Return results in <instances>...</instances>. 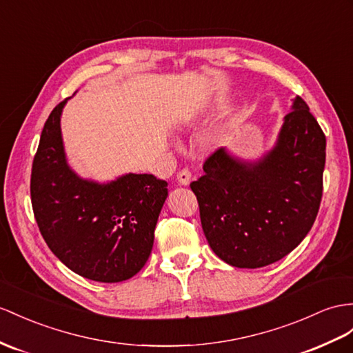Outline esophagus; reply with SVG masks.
<instances>
[{
  "mask_svg": "<svg viewBox=\"0 0 353 353\" xmlns=\"http://www.w3.org/2000/svg\"><path fill=\"white\" fill-rule=\"evenodd\" d=\"M177 180H179V183L180 185H189L191 183V180H192V173L191 171H189L188 168H182L177 173Z\"/></svg>",
  "mask_w": 353,
  "mask_h": 353,
  "instance_id": "obj_1",
  "label": "esophagus"
}]
</instances>
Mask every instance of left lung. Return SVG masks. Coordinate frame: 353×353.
Returning <instances> with one entry per match:
<instances>
[{
    "instance_id": "obj_1",
    "label": "left lung",
    "mask_w": 353,
    "mask_h": 353,
    "mask_svg": "<svg viewBox=\"0 0 353 353\" xmlns=\"http://www.w3.org/2000/svg\"><path fill=\"white\" fill-rule=\"evenodd\" d=\"M325 148L318 121L296 97L276 148L258 164L225 149L210 153L191 189L214 254L239 268L265 267L291 254L319 212Z\"/></svg>"
}]
</instances>
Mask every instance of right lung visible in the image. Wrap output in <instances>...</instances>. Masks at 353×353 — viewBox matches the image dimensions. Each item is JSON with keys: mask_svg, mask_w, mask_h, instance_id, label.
<instances>
[{"mask_svg": "<svg viewBox=\"0 0 353 353\" xmlns=\"http://www.w3.org/2000/svg\"><path fill=\"white\" fill-rule=\"evenodd\" d=\"M65 103L49 114L34 157L35 221L49 249L71 271L95 282H122L149 259L168 183L153 174H126L107 185L77 177L61 139Z\"/></svg>", "mask_w": 353, "mask_h": 353, "instance_id": "1", "label": "right lung"}]
</instances>
